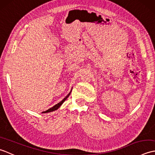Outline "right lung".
I'll return each mask as SVG.
<instances>
[{
	"label": "right lung",
	"instance_id": "right-lung-1",
	"mask_svg": "<svg viewBox=\"0 0 155 155\" xmlns=\"http://www.w3.org/2000/svg\"><path fill=\"white\" fill-rule=\"evenodd\" d=\"M71 91L70 92V93H69L68 94V95H67V97H66L64 98V99H62L61 102H60V103H58V104H56V105H54V107H51V108H49V109H48L47 110H46V111H44V112H42V113H50V112H52V111H54V110H57L58 109V108H59V107H60L61 106V104H62V103H64V102L66 101V99H67V98L68 97V96H69V95H70L71 94Z\"/></svg>",
	"mask_w": 155,
	"mask_h": 155
}]
</instances>
